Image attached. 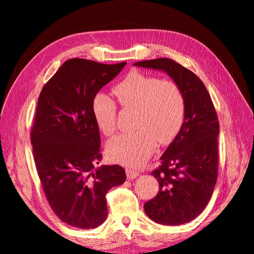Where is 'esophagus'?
<instances>
[{
  "instance_id": "esophagus-1",
  "label": "esophagus",
  "mask_w": 254,
  "mask_h": 254,
  "mask_svg": "<svg viewBox=\"0 0 254 254\" xmlns=\"http://www.w3.org/2000/svg\"><path fill=\"white\" fill-rule=\"evenodd\" d=\"M126 172H127V177L128 180H133V179H135L136 177H139V175H140L139 171H136V170L131 169V168H127L126 170Z\"/></svg>"
}]
</instances>
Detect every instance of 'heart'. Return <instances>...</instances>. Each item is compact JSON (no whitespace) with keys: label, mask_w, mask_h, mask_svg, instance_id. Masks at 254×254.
<instances>
[{"label":"heart","mask_w":254,"mask_h":254,"mask_svg":"<svg viewBox=\"0 0 254 254\" xmlns=\"http://www.w3.org/2000/svg\"><path fill=\"white\" fill-rule=\"evenodd\" d=\"M114 94L124 110H135L136 131L112 137L107 153L114 162L139 167L150 158L158 142L168 144L179 134L186 115V101L180 86L171 80H161L133 71L114 87ZM93 117L99 130L111 135L117 128L118 109L114 101L98 94Z\"/></svg>","instance_id":"b5f03b06"}]
</instances>
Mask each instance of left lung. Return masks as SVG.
<instances>
[{"label": "left lung", "instance_id": "8db88e82", "mask_svg": "<svg viewBox=\"0 0 254 254\" xmlns=\"http://www.w3.org/2000/svg\"><path fill=\"white\" fill-rule=\"evenodd\" d=\"M163 71L180 86L186 115L179 134L161 156L152 175L159 192L144 203L146 215L164 225H180L195 219L213 193L218 179L219 121L205 85L192 71L171 59L134 63Z\"/></svg>", "mask_w": 254, "mask_h": 254}]
</instances>
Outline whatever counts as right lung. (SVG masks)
Wrapping results in <instances>:
<instances>
[{
    "label": "right lung",
    "instance_id": "add662e5",
    "mask_svg": "<svg viewBox=\"0 0 254 254\" xmlns=\"http://www.w3.org/2000/svg\"><path fill=\"white\" fill-rule=\"evenodd\" d=\"M126 64L71 59L39 96L31 131L36 170L54 213L74 228L102 224L108 216L105 195L127 179L118 164L96 168L102 154L92 111L96 93Z\"/></svg>",
    "mask_w": 254,
    "mask_h": 254
}]
</instances>
